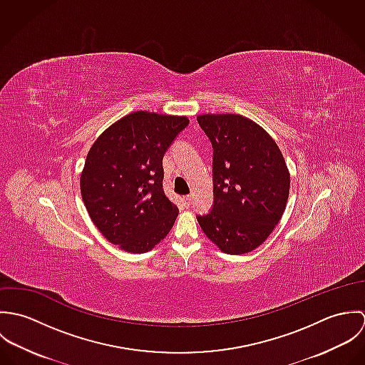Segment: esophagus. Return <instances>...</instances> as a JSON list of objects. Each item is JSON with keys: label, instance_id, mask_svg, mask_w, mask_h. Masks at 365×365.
Segmentation results:
<instances>
[{"label": "esophagus", "instance_id": "34e87169", "mask_svg": "<svg viewBox=\"0 0 365 365\" xmlns=\"http://www.w3.org/2000/svg\"><path fill=\"white\" fill-rule=\"evenodd\" d=\"M191 201H192V197H191V195L184 197V204H185L187 207H190V205H191Z\"/></svg>", "mask_w": 365, "mask_h": 365}]
</instances>
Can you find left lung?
Segmentation results:
<instances>
[{
	"instance_id": "1",
	"label": "left lung",
	"mask_w": 365,
	"mask_h": 365,
	"mask_svg": "<svg viewBox=\"0 0 365 365\" xmlns=\"http://www.w3.org/2000/svg\"><path fill=\"white\" fill-rule=\"evenodd\" d=\"M212 157L213 205L197 219L227 255L257 249L279 222L289 195V173L272 138L242 115H200Z\"/></svg>"
}]
</instances>
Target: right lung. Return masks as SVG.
<instances>
[{
  "mask_svg": "<svg viewBox=\"0 0 365 365\" xmlns=\"http://www.w3.org/2000/svg\"><path fill=\"white\" fill-rule=\"evenodd\" d=\"M190 120L138 110L109 126L90 149L81 195L106 240L146 253L171 230L178 208L163 190V157Z\"/></svg>",
  "mask_w": 365,
  "mask_h": 365,
  "instance_id": "add662e5",
  "label": "right lung"
}]
</instances>
